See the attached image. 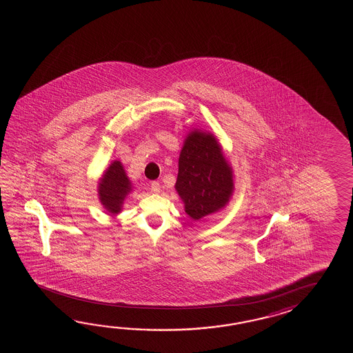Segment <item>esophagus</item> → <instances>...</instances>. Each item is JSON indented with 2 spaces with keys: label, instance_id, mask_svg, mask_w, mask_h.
Instances as JSON below:
<instances>
[{
  "label": "esophagus",
  "instance_id": "1",
  "mask_svg": "<svg viewBox=\"0 0 353 353\" xmlns=\"http://www.w3.org/2000/svg\"><path fill=\"white\" fill-rule=\"evenodd\" d=\"M151 193H159L160 192V183L159 181H151L150 184Z\"/></svg>",
  "mask_w": 353,
  "mask_h": 353
}]
</instances>
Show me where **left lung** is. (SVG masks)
<instances>
[{"instance_id":"left-lung-1","label":"left lung","mask_w":353,"mask_h":353,"mask_svg":"<svg viewBox=\"0 0 353 353\" xmlns=\"http://www.w3.org/2000/svg\"><path fill=\"white\" fill-rule=\"evenodd\" d=\"M175 188L193 219L225 207L232 194V170L213 136L201 131L188 136L180 152Z\"/></svg>"}]
</instances>
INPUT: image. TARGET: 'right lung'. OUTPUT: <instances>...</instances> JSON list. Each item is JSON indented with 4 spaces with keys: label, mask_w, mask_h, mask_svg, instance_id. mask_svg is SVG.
<instances>
[{
    "label": "right lung",
    "mask_w": 353,
    "mask_h": 353,
    "mask_svg": "<svg viewBox=\"0 0 353 353\" xmlns=\"http://www.w3.org/2000/svg\"><path fill=\"white\" fill-rule=\"evenodd\" d=\"M99 199L107 210L119 213L125 196L131 190L125 170L120 161H113L99 183Z\"/></svg>",
    "instance_id": "add662e5"
}]
</instances>
